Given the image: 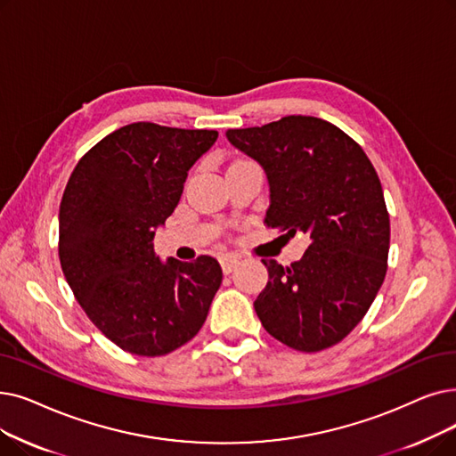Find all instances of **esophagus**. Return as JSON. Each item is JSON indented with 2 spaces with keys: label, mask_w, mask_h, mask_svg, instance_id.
<instances>
[{
  "label": "esophagus",
  "mask_w": 456,
  "mask_h": 456,
  "mask_svg": "<svg viewBox=\"0 0 456 456\" xmlns=\"http://www.w3.org/2000/svg\"><path fill=\"white\" fill-rule=\"evenodd\" d=\"M220 263H222V268H224V273H231L236 266L240 265V256H236V255H224L222 259H220Z\"/></svg>",
  "instance_id": "esophagus-1"
}]
</instances>
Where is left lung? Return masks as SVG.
Instances as JSON below:
<instances>
[{"instance_id": "left-lung-1", "label": "left lung", "mask_w": 456, "mask_h": 456, "mask_svg": "<svg viewBox=\"0 0 456 456\" xmlns=\"http://www.w3.org/2000/svg\"><path fill=\"white\" fill-rule=\"evenodd\" d=\"M225 135L266 173V227L311 239L287 268L263 259L268 283L253 304L256 316L294 350L338 345L363 319L387 270L389 214L379 175L350 135L319 117L289 115Z\"/></svg>"}]
</instances>
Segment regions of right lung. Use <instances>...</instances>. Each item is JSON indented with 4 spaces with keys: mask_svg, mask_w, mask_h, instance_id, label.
Instances as JSON below:
<instances>
[{
    "mask_svg": "<svg viewBox=\"0 0 456 456\" xmlns=\"http://www.w3.org/2000/svg\"><path fill=\"white\" fill-rule=\"evenodd\" d=\"M216 130L132 123L74 167L59 207V261L76 300L106 338L135 355H166L201 330L222 266L154 253V232L179 205L190 167Z\"/></svg>",
    "mask_w": 456,
    "mask_h": 456,
    "instance_id": "obj_1",
    "label": "right lung"
}]
</instances>
